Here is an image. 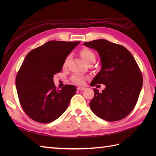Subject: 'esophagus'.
Returning <instances> with one entry per match:
<instances>
[{
  "label": "esophagus",
  "instance_id": "1",
  "mask_svg": "<svg viewBox=\"0 0 156 156\" xmlns=\"http://www.w3.org/2000/svg\"><path fill=\"white\" fill-rule=\"evenodd\" d=\"M86 88L84 87H78L77 89L78 90H84Z\"/></svg>",
  "mask_w": 156,
  "mask_h": 156
}]
</instances>
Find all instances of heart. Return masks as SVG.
<instances>
[{"label": "heart", "instance_id": "1", "mask_svg": "<svg viewBox=\"0 0 156 156\" xmlns=\"http://www.w3.org/2000/svg\"><path fill=\"white\" fill-rule=\"evenodd\" d=\"M80 54L81 57L86 62L87 64L90 61H95L96 59L95 54H94L93 51L90 50V49H89L88 48H83L80 50ZM68 58H69V56L66 58L64 60V64H63V66H64V67H66V66ZM70 79L72 82H74V83L76 84H84V82H85L87 78H86V76L83 75H81L79 74H74L72 76Z\"/></svg>", "mask_w": 156, "mask_h": 156}]
</instances>
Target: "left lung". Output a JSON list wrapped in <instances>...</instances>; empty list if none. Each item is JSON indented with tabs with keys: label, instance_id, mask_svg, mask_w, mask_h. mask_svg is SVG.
<instances>
[{
	"label": "left lung",
	"instance_id": "1",
	"mask_svg": "<svg viewBox=\"0 0 156 156\" xmlns=\"http://www.w3.org/2000/svg\"><path fill=\"white\" fill-rule=\"evenodd\" d=\"M83 44L96 49L101 58V70L90 85L106 86L102 92L94 88V97L90 102L92 111L107 121L126 117L136 105L143 86V76L133 56L122 45L106 39Z\"/></svg>",
	"mask_w": 156,
	"mask_h": 156
}]
</instances>
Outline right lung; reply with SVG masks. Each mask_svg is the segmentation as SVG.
Returning a JSON list of instances; mask_svg holds the SVG:
<instances>
[{
	"label": "right lung",
	"mask_w": 156,
	"mask_h": 156,
	"mask_svg": "<svg viewBox=\"0 0 156 156\" xmlns=\"http://www.w3.org/2000/svg\"><path fill=\"white\" fill-rule=\"evenodd\" d=\"M80 41H49L28 53L16 74L15 84L21 107L28 117L42 123L55 121L68 108L76 92L74 85L57 90L54 76Z\"/></svg>",
	"instance_id": "right-lung-1"
}]
</instances>
